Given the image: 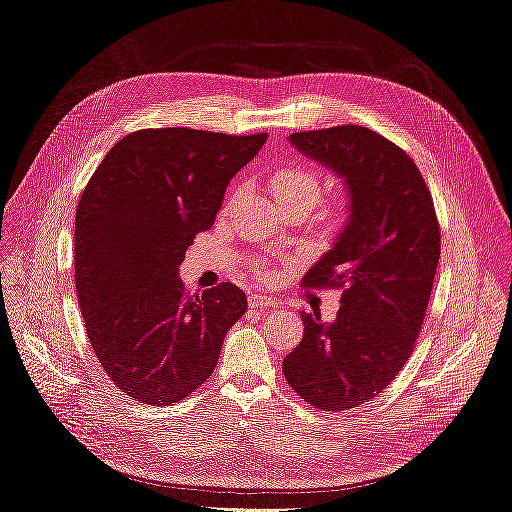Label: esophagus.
<instances>
[{"mask_svg": "<svg viewBox=\"0 0 512 512\" xmlns=\"http://www.w3.org/2000/svg\"><path fill=\"white\" fill-rule=\"evenodd\" d=\"M252 309H275L277 301L275 299H267V297H260V294H252L250 299H247Z\"/></svg>", "mask_w": 512, "mask_h": 512, "instance_id": "obj_1", "label": "esophagus"}]
</instances>
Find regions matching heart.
I'll return each instance as SVG.
<instances>
[{"label":"heart","mask_w":512,"mask_h":512,"mask_svg":"<svg viewBox=\"0 0 512 512\" xmlns=\"http://www.w3.org/2000/svg\"><path fill=\"white\" fill-rule=\"evenodd\" d=\"M271 194L280 207H303L312 211L322 194V181L316 170L307 166H282L271 175Z\"/></svg>","instance_id":"1"}]
</instances>
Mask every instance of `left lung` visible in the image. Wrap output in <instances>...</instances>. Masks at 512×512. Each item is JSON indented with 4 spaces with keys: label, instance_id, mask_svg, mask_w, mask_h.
Instances as JSON below:
<instances>
[{
    "label": "left lung",
    "instance_id": "8db88e82",
    "mask_svg": "<svg viewBox=\"0 0 512 512\" xmlns=\"http://www.w3.org/2000/svg\"><path fill=\"white\" fill-rule=\"evenodd\" d=\"M290 145L346 185L348 218L305 286H346L333 322L301 312L303 339L284 359L301 399L339 412L393 382L421 331L440 260L433 200L404 149L361 126L294 132Z\"/></svg>",
    "mask_w": 512,
    "mask_h": 512
}]
</instances>
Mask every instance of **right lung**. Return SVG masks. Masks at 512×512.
<instances>
[{"mask_svg":"<svg viewBox=\"0 0 512 512\" xmlns=\"http://www.w3.org/2000/svg\"><path fill=\"white\" fill-rule=\"evenodd\" d=\"M265 141L138 130L115 143L87 183L74 222L76 294L100 365L138 404L170 406L200 389L245 314L241 288L224 282L188 294L179 265Z\"/></svg>","mask_w":512,"mask_h":512,"instance_id":"right-lung-1","label":"right lung"}]
</instances>
